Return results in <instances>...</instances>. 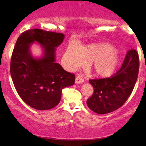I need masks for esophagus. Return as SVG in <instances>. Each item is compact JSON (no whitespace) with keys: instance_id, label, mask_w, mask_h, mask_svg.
I'll list each match as a JSON object with an SVG mask.
<instances>
[{"instance_id":"1","label":"esophagus","mask_w":146,"mask_h":146,"mask_svg":"<svg viewBox=\"0 0 146 146\" xmlns=\"http://www.w3.org/2000/svg\"><path fill=\"white\" fill-rule=\"evenodd\" d=\"M84 82V80L83 77L81 76V75H78L75 78V84H78L83 83Z\"/></svg>"}]
</instances>
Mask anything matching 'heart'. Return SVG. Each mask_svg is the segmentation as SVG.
I'll return each instance as SVG.
<instances>
[{"label": "heart", "instance_id": "1", "mask_svg": "<svg viewBox=\"0 0 146 146\" xmlns=\"http://www.w3.org/2000/svg\"><path fill=\"white\" fill-rule=\"evenodd\" d=\"M64 62L68 69L83 66L85 62H89L90 70L96 76L107 78L116 69L119 55L116 48L108 44H93L80 48L70 45L64 55Z\"/></svg>", "mask_w": 146, "mask_h": 146}]
</instances>
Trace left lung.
I'll return each instance as SVG.
<instances>
[{
	"mask_svg": "<svg viewBox=\"0 0 146 146\" xmlns=\"http://www.w3.org/2000/svg\"><path fill=\"white\" fill-rule=\"evenodd\" d=\"M139 68V55L128 50L121 68L110 78L89 80L94 89L87 100L88 108L98 114H107L119 108L131 95Z\"/></svg>",
	"mask_w": 146,
	"mask_h": 146,
	"instance_id": "left-lung-1",
	"label": "left lung"
}]
</instances>
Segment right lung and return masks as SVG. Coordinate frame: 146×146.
Returning a JSON list of instances; mask_svg holds the SVG:
<instances>
[{"mask_svg":"<svg viewBox=\"0 0 146 146\" xmlns=\"http://www.w3.org/2000/svg\"><path fill=\"white\" fill-rule=\"evenodd\" d=\"M64 35L40 29L22 33L14 48L10 73L16 91L22 100L36 110L54 108L61 100L62 90L75 83V75L56 62V48L62 44ZM37 41L44 55L34 58L30 46Z\"/></svg>","mask_w":146,"mask_h":146,"instance_id":"right-lung-1","label":"right lung"}]
</instances>
